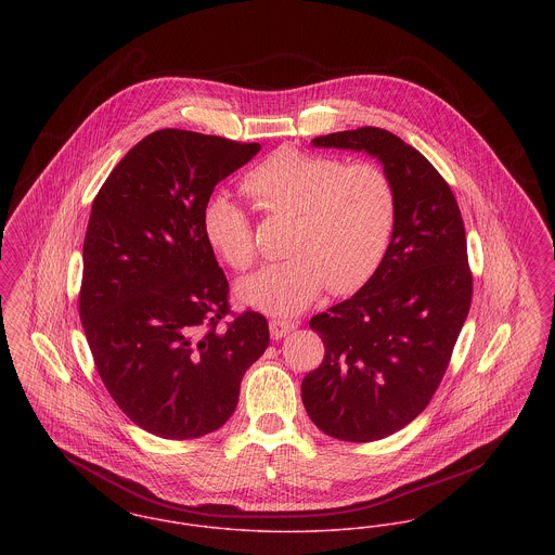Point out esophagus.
<instances>
[{"label":"esophagus","mask_w":555,"mask_h":555,"mask_svg":"<svg viewBox=\"0 0 555 555\" xmlns=\"http://www.w3.org/2000/svg\"><path fill=\"white\" fill-rule=\"evenodd\" d=\"M296 326H298V322L295 320H271L269 322V331H271V336L278 340V338H282V336H286L288 333H293Z\"/></svg>","instance_id":"esophagus-1"}]
</instances>
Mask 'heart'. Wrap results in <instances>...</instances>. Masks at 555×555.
<instances>
[{
	"instance_id": "obj_1",
	"label": "heart",
	"mask_w": 555,
	"mask_h": 555,
	"mask_svg": "<svg viewBox=\"0 0 555 555\" xmlns=\"http://www.w3.org/2000/svg\"><path fill=\"white\" fill-rule=\"evenodd\" d=\"M244 191L271 219H293L284 262L240 284V296L271 315H293L328 286L360 291L385 257L396 224V186L374 162L282 147L244 177ZM204 233L233 269L257 260L255 227L246 210L217 193L204 206Z\"/></svg>"
}]
</instances>
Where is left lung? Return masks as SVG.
Returning a JSON list of instances; mask_svg holds the SVG:
<instances>
[{
  "mask_svg": "<svg viewBox=\"0 0 555 555\" xmlns=\"http://www.w3.org/2000/svg\"><path fill=\"white\" fill-rule=\"evenodd\" d=\"M311 143L366 151L396 186L389 248L356 295L311 318L326 353L300 385L318 429L374 442L414 421L442 383L474 293L465 224L442 175L389 130L364 126Z\"/></svg>",
  "mask_w": 555,
  "mask_h": 555,
  "instance_id": "8db88e82",
  "label": "left lung"
}]
</instances>
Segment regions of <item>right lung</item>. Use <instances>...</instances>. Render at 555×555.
I'll return each instance as SVG.
<instances>
[{
    "mask_svg": "<svg viewBox=\"0 0 555 555\" xmlns=\"http://www.w3.org/2000/svg\"><path fill=\"white\" fill-rule=\"evenodd\" d=\"M259 151L157 130L121 157L94 197L79 320L115 404L153 436L217 431L269 345V324L253 309L221 326L229 282L204 233L215 186Z\"/></svg>",
    "mask_w": 555,
    "mask_h": 555,
    "instance_id": "obj_1",
    "label": "right lung"
}]
</instances>
